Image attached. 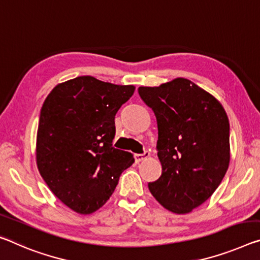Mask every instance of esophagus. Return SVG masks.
<instances>
[{
	"label": "esophagus",
	"instance_id": "1",
	"mask_svg": "<svg viewBox=\"0 0 260 260\" xmlns=\"http://www.w3.org/2000/svg\"><path fill=\"white\" fill-rule=\"evenodd\" d=\"M149 156H150V154H149V152H148V151H145V152H143V154H135V155H134L135 162H137V163L142 162V160L147 159L148 157H149Z\"/></svg>",
	"mask_w": 260,
	"mask_h": 260
}]
</instances>
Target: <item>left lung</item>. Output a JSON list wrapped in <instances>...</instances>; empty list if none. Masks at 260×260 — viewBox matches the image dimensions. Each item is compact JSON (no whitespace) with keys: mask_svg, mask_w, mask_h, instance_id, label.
I'll return each instance as SVG.
<instances>
[{"mask_svg":"<svg viewBox=\"0 0 260 260\" xmlns=\"http://www.w3.org/2000/svg\"><path fill=\"white\" fill-rule=\"evenodd\" d=\"M139 94L157 120L162 175L148 184L156 200L186 214L211 197L230 162L229 119L215 97L187 78L140 86Z\"/></svg>","mask_w":260,"mask_h":260,"instance_id":"obj_1","label":"left lung"}]
</instances>
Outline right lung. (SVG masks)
Here are the masks:
<instances>
[{
    "label": "right lung",
    "instance_id": "right-lung-1",
    "mask_svg": "<svg viewBox=\"0 0 260 260\" xmlns=\"http://www.w3.org/2000/svg\"><path fill=\"white\" fill-rule=\"evenodd\" d=\"M134 90L78 76L55 85L45 100L37 167L53 194L72 211L86 215L100 209L121 172L134 163L131 152L112 147L115 113Z\"/></svg>",
    "mask_w": 260,
    "mask_h": 260
}]
</instances>
